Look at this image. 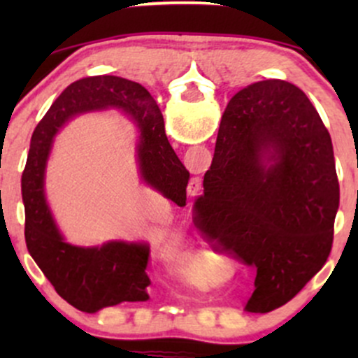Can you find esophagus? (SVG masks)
I'll return each mask as SVG.
<instances>
[{"label": "esophagus", "mask_w": 358, "mask_h": 358, "mask_svg": "<svg viewBox=\"0 0 358 358\" xmlns=\"http://www.w3.org/2000/svg\"><path fill=\"white\" fill-rule=\"evenodd\" d=\"M196 187H199V183H196Z\"/></svg>", "instance_id": "esophagus-1"}]
</instances>
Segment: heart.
<instances>
[{"mask_svg":"<svg viewBox=\"0 0 358 358\" xmlns=\"http://www.w3.org/2000/svg\"><path fill=\"white\" fill-rule=\"evenodd\" d=\"M168 264L176 276L188 282H208L217 273L215 259L207 249H171Z\"/></svg>","mask_w":358,"mask_h":358,"instance_id":"b5f03b06","label":"heart"}]
</instances>
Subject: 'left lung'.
<instances>
[{"mask_svg":"<svg viewBox=\"0 0 358 358\" xmlns=\"http://www.w3.org/2000/svg\"><path fill=\"white\" fill-rule=\"evenodd\" d=\"M338 203L334 145L306 94L274 79L239 90L195 205L207 232L257 269L245 310H276L323 268Z\"/></svg>","mask_w":358,"mask_h":358,"instance_id":"obj_1","label":"left lung"}]
</instances>
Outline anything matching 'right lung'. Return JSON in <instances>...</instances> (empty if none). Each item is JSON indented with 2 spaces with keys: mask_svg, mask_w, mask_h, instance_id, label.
<instances>
[{
  "mask_svg": "<svg viewBox=\"0 0 358 358\" xmlns=\"http://www.w3.org/2000/svg\"><path fill=\"white\" fill-rule=\"evenodd\" d=\"M108 108L121 109L138 127L136 159L146 185L176 205L187 200L190 173L171 148L165 121L151 94L133 80L96 76L69 85L35 127L22 175L24 241L30 256L57 293L77 310L96 313L122 301L150 299L146 274L150 245L109 241L79 248L65 241L45 196V171L53 139L72 117Z\"/></svg>",
  "mask_w": 358,
  "mask_h": 358,
  "instance_id": "add662e5",
  "label": "right lung"
}]
</instances>
